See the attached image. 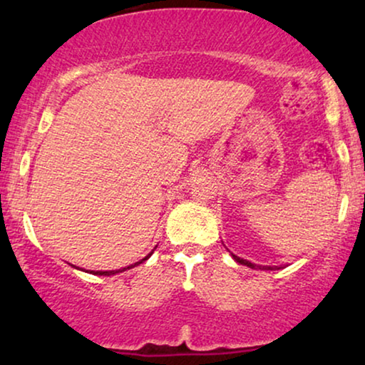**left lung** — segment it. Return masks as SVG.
<instances>
[{
	"mask_svg": "<svg viewBox=\"0 0 365 365\" xmlns=\"http://www.w3.org/2000/svg\"><path fill=\"white\" fill-rule=\"evenodd\" d=\"M232 257L234 259H236V261L239 262V264H244V266H247V267H256V266H254V264L252 262H249V261H246V259H241V257H237V256H234V254H232ZM259 269H269V271H272V269H276V267H271V266H259Z\"/></svg>",
	"mask_w": 365,
	"mask_h": 365,
	"instance_id": "obj_1",
	"label": "left lung"
}]
</instances>
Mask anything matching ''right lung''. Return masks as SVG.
I'll return each mask as SVG.
<instances>
[{"label": "right lung", "mask_w": 365, "mask_h": 365, "mask_svg": "<svg viewBox=\"0 0 365 365\" xmlns=\"http://www.w3.org/2000/svg\"><path fill=\"white\" fill-rule=\"evenodd\" d=\"M149 256H151V254H149ZM149 256H146V257H144V259H141V261L136 262V264H133V266H128V267H124V269H118V271H96V272L93 271V274H96V276H113V274L123 272V271H126V269H131V267H134V266H138V264H141V262L146 261V259H148Z\"/></svg>", "instance_id": "obj_1"}]
</instances>
